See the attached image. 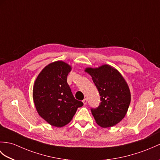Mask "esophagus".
I'll list each match as a JSON object with an SVG mask.
<instances>
[{
	"label": "esophagus",
	"instance_id": "obj_1",
	"mask_svg": "<svg viewBox=\"0 0 160 160\" xmlns=\"http://www.w3.org/2000/svg\"><path fill=\"white\" fill-rule=\"evenodd\" d=\"M82 102H83V103H84V105H86L87 104V99L85 98V99H83V101H82Z\"/></svg>",
	"mask_w": 160,
	"mask_h": 160
}]
</instances>
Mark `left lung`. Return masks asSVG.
I'll return each mask as SVG.
<instances>
[{
    "label": "left lung",
    "instance_id": "obj_1",
    "mask_svg": "<svg viewBox=\"0 0 160 160\" xmlns=\"http://www.w3.org/2000/svg\"><path fill=\"white\" fill-rule=\"evenodd\" d=\"M100 96L98 107L91 111L97 123L102 128L117 124L124 118L131 101L125 80L117 69L104 65L99 68H87Z\"/></svg>",
    "mask_w": 160,
    "mask_h": 160
}]
</instances>
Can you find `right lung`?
<instances>
[{"mask_svg":"<svg viewBox=\"0 0 160 160\" xmlns=\"http://www.w3.org/2000/svg\"><path fill=\"white\" fill-rule=\"evenodd\" d=\"M71 67L62 61L50 63L37 78L33 100L39 114L48 123L61 128L72 121L83 103L75 99L67 82Z\"/></svg>","mask_w":160,"mask_h":160,"instance_id":"add662e5","label":"right lung"}]
</instances>
